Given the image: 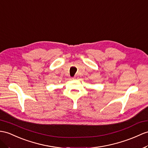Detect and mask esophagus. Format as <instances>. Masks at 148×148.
I'll use <instances>...</instances> for the list:
<instances>
[{
    "label": "esophagus",
    "instance_id": "34e87169",
    "mask_svg": "<svg viewBox=\"0 0 148 148\" xmlns=\"http://www.w3.org/2000/svg\"><path fill=\"white\" fill-rule=\"evenodd\" d=\"M78 76H75L74 77L71 78L72 80H77V79H78Z\"/></svg>",
    "mask_w": 148,
    "mask_h": 148
}]
</instances>
